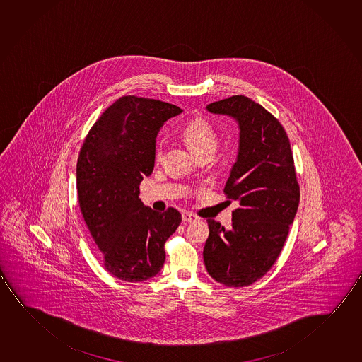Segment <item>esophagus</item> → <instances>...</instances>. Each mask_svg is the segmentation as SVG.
Returning a JSON list of instances; mask_svg holds the SVG:
<instances>
[{
	"label": "esophagus",
	"mask_w": 362,
	"mask_h": 362,
	"mask_svg": "<svg viewBox=\"0 0 362 362\" xmlns=\"http://www.w3.org/2000/svg\"><path fill=\"white\" fill-rule=\"evenodd\" d=\"M182 219H183V222H194V221H197V216L190 213V211H184L182 214Z\"/></svg>",
	"instance_id": "obj_1"
}]
</instances>
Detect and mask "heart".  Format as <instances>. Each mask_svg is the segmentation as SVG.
<instances>
[{
	"instance_id": "1",
	"label": "heart",
	"mask_w": 362,
	"mask_h": 362,
	"mask_svg": "<svg viewBox=\"0 0 362 362\" xmlns=\"http://www.w3.org/2000/svg\"><path fill=\"white\" fill-rule=\"evenodd\" d=\"M183 138L195 154L204 151H214L217 146V135L211 124L203 117H195L184 127ZM163 156V146L158 145L156 151V160Z\"/></svg>"
}]
</instances>
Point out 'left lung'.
<instances>
[{
    "instance_id": "1",
    "label": "left lung",
    "mask_w": 362,
    "mask_h": 362,
    "mask_svg": "<svg viewBox=\"0 0 362 362\" xmlns=\"http://www.w3.org/2000/svg\"><path fill=\"white\" fill-rule=\"evenodd\" d=\"M206 110L232 117L240 127L238 156L224 187L238 208L229 230L206 221L203 258L211 279L245 287L262 279L284 248L300 203L295 161L281 122L250 98L234 95Z\"/></svg>"
}]
</instances>
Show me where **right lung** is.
Here are the masks:
<instances>
[{
    "label": "right lung",
    "instance_id": "right-lung-1",
    "mask_svg": "<svg viewBox=\"0 0 362 362\" xmlns=\"http://www.w3.org/2000/svg\"><path fill=\"white\" fill-rule=\"evenodd\" d=\"M183 112L164 101L122 96L96 120L76 165L83 221L104 268L117 279L141 282L159 273L164 245L182 222L177 209L145 206L139 185L154 169L156 135Z\"/></svg>",
    "mask_w": 362,
    "mask_h": 362
}]
</instances>
